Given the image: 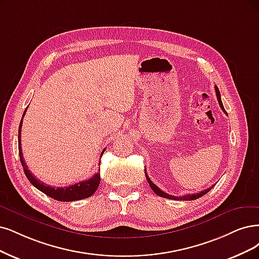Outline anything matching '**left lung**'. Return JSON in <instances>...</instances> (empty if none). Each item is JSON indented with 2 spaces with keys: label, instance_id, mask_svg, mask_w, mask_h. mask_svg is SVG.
Here are the masks:
<instances>
[{
  "label": "left lung",
  "instance_id": "1",
  "mask_svg": "<svg viewBox=\"0 0 259 259\" xmlns=\"http://www.w3.org/2000/svg\"><path fill=\"white\" fill-rule=\"evenodd\" d=\"M214 89H215V95H217V98H218L220 107H221V109L225 112V109H224V107H223V103H222V100H221V94H220V91H219L217 85L214 86ZM145 175H146V179H147V181H148V184H149L151 190L154 191V192H155L157 195H159V196H161V197H164V198H168V199H175V200H193V199H197V198H199V197H202L203 195H205L207 192H209V191L213 188V186H211V188H208L207 190H204V191H202V192L195 193V194H186V195H181V196H174V195H169V194L163 192V191H162V190H160V189L150 180V178L148 177V175H147V173H146V170H145Z\"/></svg>",
  "mask_w": 259,
  "mask_h": 259
}]
</instances>
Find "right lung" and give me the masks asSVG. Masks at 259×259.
I'll use <instances>...</instances> for the list:
<instances>
[{
    "label": "right lung",
    "instance_id": "add662e5",
    "mask_svg": "<svg viewBox=\"0 0 259 259\" xmlns=\"http://www.w3.org/2000/svg\"><path fill=\"white\" fill-rule=\"evenodd\" d=\"M27 109V108H26ZM26 109L23 113V116L26 112ZM22 116V119H23ZM22 119L20 121V124H19V131H18V148H19V157H20L21 164L24 170V174L26 178L30 180V183L37 188L39 191H41L42 193L48 195L51 198H54L56 200H60V202H74V200H79L83 199L86 197L92 196L97 188L99 187L100 184V174L97 173L95 174L92 178L81 181V183L74 184L69 187H64V188H55V187H50L44 183H41L40 180H38L32 173L31 170L27 168V165L25 164L23 155H22V150H21V128H22ZM105 149L102 150L101 156L103 155Z\"/></svg>",
    "mask_w": 259,
    "mask_h": 259
}]
</instances>
